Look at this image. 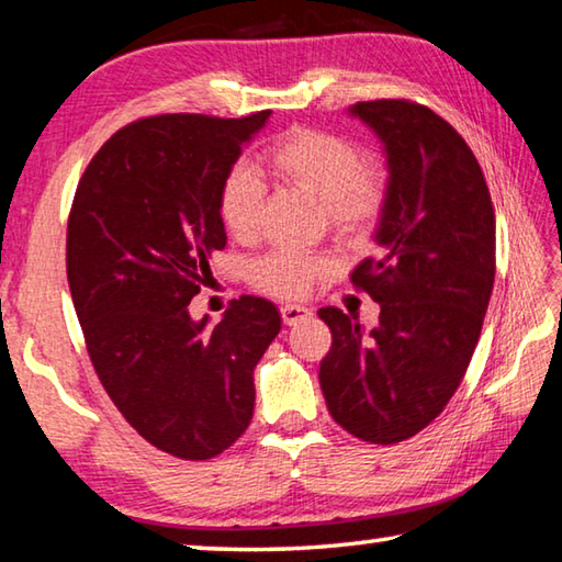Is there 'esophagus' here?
<instances>
[{
  "mask_svg": "<svg viewBox=\"0 0 562 562\" xmlns=\"http://www.w3.org/2000/svg\"><path fill=\"white\" fill-rule=\"evenodd\" d=\"M280 315H282L284 325L292 327V325H297V322H302V319H310L312 317V310L304 307V304H284V307L280 310Z\"/></svg>",
  "mask_w": 562,
  "mask_h": 562,
  "instance_id": "1",
  "label": "esophagus"
}]
</instances>
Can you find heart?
Masks as SVG:
<instances>
[{"label": "heart", "instance_id": "b5f03b06", "mask_svg": "<svg viewBox=\"0 0 562 562\" xmlns=\"http://www.w3.org/2000/svg\"><path fill=\"white\" fill-rule=\"evenodd\" d=\"M262 166L282 183L302 190L322 203L331 231L359 237L379 221L386 203V173L376 160L361 158V150L339 133L319 128H290L262 154ZM265 186L247 168H233L221 186V217L235 237L258 231ZM331 262L322 255L274 250L255 260L247 278L255 288L274 297H302L325 278Z\"/></svg>", "mask_w": 562, "mask_h": 562}]
</instances>
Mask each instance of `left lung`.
Here are the masks:
<instances>
[{"instance_id": "left-lung-1", "label": "left lung", "mask_w": 562, "mask_h": 562, "mask_svg": "<svg viewBox=\"0 0 562 562\" xmlns=\"http://www.w3.org/2000/svg\"><path fill=\"white\" fill-rule=\"evenodd\" d=\"M386 154L376 258L351 282L379 302V325L322 307L331 347L319 386L335 422L369 443L426 429L469 369L496 278V215L483 170L449 121L404 99L349 109Z\"/></svg>"}]
</instances>
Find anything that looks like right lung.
I'll return each mask as SVG.
<instances>
[{
	"label": "right lung",
	"mask_w": 562,
	"mask_h": 562,
	"mask_svg": "<svg viewBox=\"0 0 562 562\" xmlns=\"http://www.w3.org/2000/svg\"><path fill=\"white\" fill-rule=\"evenodd\" d=\"M268 119L133 121L91 158L71 203L66 278L91 364L123 418L176 459H213L240 439L252 372L282 325L252 294L217 325L188 310L227 243L223 180Z\"/></svg>",
	"instance_id": "add662e5"
}]
</instances>
